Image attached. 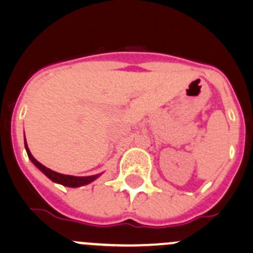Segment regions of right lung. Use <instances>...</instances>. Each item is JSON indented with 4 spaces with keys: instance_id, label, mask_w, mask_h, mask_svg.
I'll use <instances>...</instances> for the list:
<instances>
[{
    "instance_id": "obj_1",
    "label": "right lung",
    "mask_w": 253,
    "mask_h": 253,
    "mask_svg": "<svg viewBox=\"0 0 253 253\" xmlns=\"http://www.w3.org/2000/svg\"><path fill=\"white\" fill-rule=\"evenodd\" d=\"M24 147H25V150H27L28 157H29V159L32 160L33 164H34L35 167H37L38 169L42 172V174L46 175L51 181H53V182H56V183H60V185H62V186H67V187H73V188L81 187V186L88 185V183L93 182L94 180H96V178L101 175V174H98V175H91V176H72V175L60 174V172H56V171H53V170L44 167L42 163H39L34 157H33L32 153H30V150H29V148H28L27 141H25V136H24Z\"/></svg>"
}]
</instances>
